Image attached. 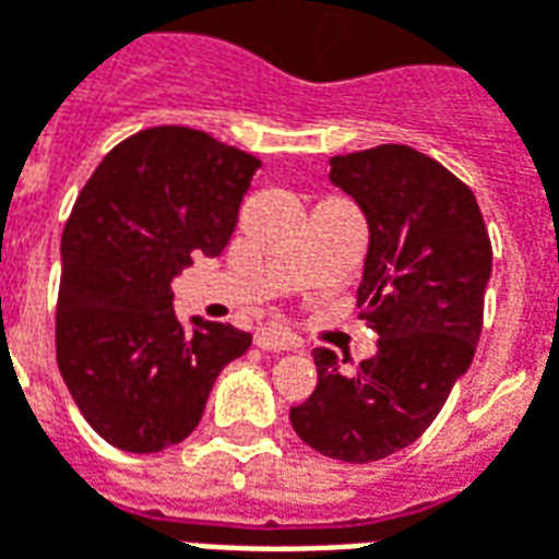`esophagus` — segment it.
<instances>
[{
    "label": "esophagus",
    "instance_id": "34e87169",
    "mask_svg": "<svg viewBox=\"0 0 559 559\" xmlns=\"http://www.w3.org/2000/svg\"><path fill=\"white\" fill-rule=\"evenodd\" d=\"M254 343L260 349H269V353H296L301 346V341L296 334L281 332V329H266V332L254 334Z\"/></svg>",
    "mask_w": 559,
    "mask_h": 559
}]
</instances>
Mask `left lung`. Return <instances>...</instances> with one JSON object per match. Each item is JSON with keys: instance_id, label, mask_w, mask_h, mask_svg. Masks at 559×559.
I'll return each instance as SVG.
<instances>
[{"instance_id": "left-lung-1", "label": "left lung", "mask_w": 559, "mask_h": 559, "mask_svg": "<svg viewBox=\"0 0 559 559\" xmlns=\"http://www.w3.org/2000/svg\"><path fill=\"white\" fill-rule=\"evenodd\" d=\"M329 165L370 230L358 308L379 349L355 370L317 349V388L290 424L322 456L361 465L424 436L471 367L491 242L474 192L427 153L379 144Z\"/></svg>"}]
</instances>
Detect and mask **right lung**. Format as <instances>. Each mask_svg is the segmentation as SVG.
I'll return each mask as SVG.
<instances>
[{"instance_id": "add662e5", "label": "right lung", "mask_w": 559, "mask_h": 559, "mask_svg": "<svg viewBox=\"0 0 559 559\" xmlns=\"http://www.w3.org/2000/svg\"><path fill=\"white\" fill-rule=\"evenodd\" d=\"M260 159L189 127H153L106 153L61 234L56 358L94 432L159 453L201 424L218 373L251 346L225 322L175 313L171 281L218 258Z\"/></svg>"}]
</instances>
